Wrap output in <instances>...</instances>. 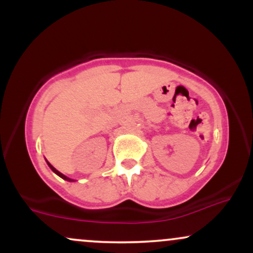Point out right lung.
Here are the masks:
<instances>
[{
	"mask_svg": "<svg viewBox=\"0 0 253 253\" xmlns=\"http://www.w3.org/2000/svg\"><path fill=\"white\" fill-rule=\"evenodd\" d=\"M47 164H48V167H50V168H51V170H52V171H53V172H54V173H57V175H58V176H59V177H62V178H63V179H66V181H70V182H71V181H74V179H70V178H68V177H66V176H64V175H63V173H60V172H59V171H58V170H56V169H54V168H53V167H52V165H51L50 163H48V162H47Z\"/></svg>",
	"mask_w": 253,
	"mask_h": 253,
	"instance_id": "right-lung-1",
	"label": "right lung"
}]
</instances>
